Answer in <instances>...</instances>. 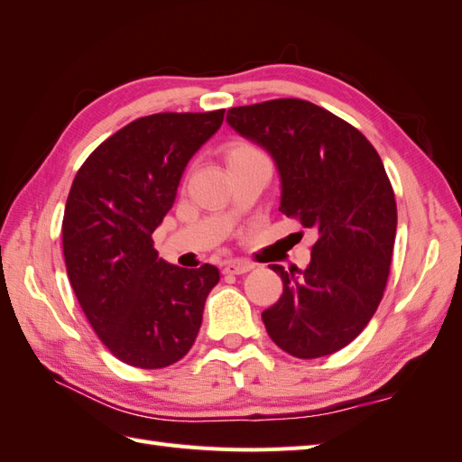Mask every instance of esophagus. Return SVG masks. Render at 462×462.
Returning a JSON list of instances; mask_svg holds the SVG:
<instances>
[{
	"mask_svg": "<svg viewBox=\"0 0 462 462\" xmlns=\"http://www.w3.org/2000/svg\"><path fill=\"white\" fill-rule=\"evenodd\" d=\"M251 269H253V264L247 261H227L223 264L225 274H243V273H249Z\"/></svg>",
	"mask_w": 462,
	"mask_h": 462,
	"instance_id": "1",
	"label": "esophagus"
}]
</instances>
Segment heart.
I'll use <instances>...</instances> for the list:
<instances>
[{
    "mask_svg": "<svg viewBox=\"0 0 462 462\" xmlns=\"http://www.w3.org/2000/svg\"><path fill=\"white\" fill-rule=\"evenodd\" d=\"M254 156H264V153L247 140H235L227 146V150H225V160H227V163L254 158Z\"/></svg>",
    "mask_w": 462,
    "mask_h": 462,
    "instance_id": "heart-1",
    "label": "heart"
}]
</instances>
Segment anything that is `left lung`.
<instances>
[{
	"label": "left lung",
	"mask_w": 462,
	"mask_h": 462,
	"mask_svg": "<svg viewBox=\"0 0 462 462\" xmlns=\"http://www.w3.org/2000/svg\"><path fill=\"white\" fill-rule=\"evenodd\" d=\"M227 122L271 152L281 211L316 233L304 271L271 264L282 296L263 312L266 332L300 360L342 350L372 320L392 266L397 205L382 158L350 122L309 100L235 106Z\"/></svg>",
	"instance_id": "8db88e82"
}]
</instances>
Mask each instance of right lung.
Returning a JSON list of instances; mask_svg holds the SVG:
<instances>
[{
  "label": "right lung",
  "instance_id": "1",
  "mask_svg": "<svg viewBox=\"0 0 462 462\" xmlns=\"http://www.w3.org/2000/svg\"><path fill=\"white\" fill-rule=\"evenodd\" d=\"M225 110L136 118L90 153L70 186L63 254L77 300L112 356L142 370L181 360L219 282L213 264L181 269L153 249L189 158Z\"/></svg>",
  "mask_w": 462,
  "mask_h": 462
}]
</instances>
